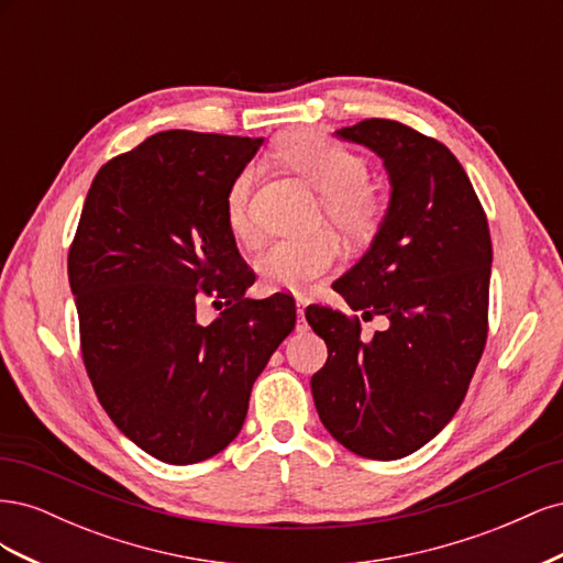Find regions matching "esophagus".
<instances>
[{
    "label": "esophagus",
    "instance_id": "1",
    "mask_svg": "<svg viewBox=\"0 0 563 563\" xmlns=\"http://www.w3.org/2000/svg\"><path fill=\"white\" fill-rule=\"evenodd\" d=\"M296 312H298L296 331H308V321H305V300H302V298L296 300Z\"/></svg>",
    "mask_w": 563,
    "mask_h": 563
}]
</instances>
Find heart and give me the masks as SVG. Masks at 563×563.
Instances as JSON below:
<instances>
[{
    "label": "heart",
    "instance_id": "obj_1",
    "mask_svg": "<svg viewBox=\"0 0 563 563\" xmlns=\"http://www.w3.org/2000/svg\"><path fill=\"white\" fill-rule=\"evenodd\" d=\"M277 155L321 192L319 220L329 223L345 240L362 244L376 234L385 220V201L368 185L371 168L364 157L335 143L319 131H291L277 141ZM255 168L244 166L225 192V228L236 244L255 242L251 195ZM338 240L327 232H314L302 240L272 242L258 258L255 269L267 288L275 291H305L314 279L335 265Z\"/></svg>",
    "mask_w": 563,
    "mask_h": 563
}]
</instances>
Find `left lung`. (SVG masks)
<instances>
[{
  "instance_id": "8db88e82",
  "label": "left lung",
  "mask_w": 563,
  "mask_h": 563,
  "mask_svg": "<svg viewBox=\"0 0 563 563\" xmlns=\"http://www.w3.org/2000/svg\"><path fill=\"white\" fill-rule=\"evenodd\" d=\"M340 139L378 152L391 199L368 253L333 288L360 314L305 310L327 340L312 376L317 413L335 441L371 460L428 444L463 404L488 335L490 232L453 152L391 119H364ZM386 329L361 338V319Z\"/></svg>"
}]
</instances>
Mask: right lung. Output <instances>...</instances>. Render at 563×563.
<instances>
[{
  "instance_id": "add662e5",
  "label": "right lung",
  "mask_w": 563,
  "mask_h": 563,
  "mask_svg": "<svg viewBox=\"0 0 563 563\" xmlns=\"http://www.w3.org/2000/svg\"><path fill=\"white\" fill-rule=\"evenodd\" d=\"M261 143L150 135L100 166L67 253L96 397L162 463H201L240 434L255 378L296 327L294 298H244L255 275L225 228L228 187ZM203 297L227 300L209 328Z\"/></svg>"
}]
</instances>
